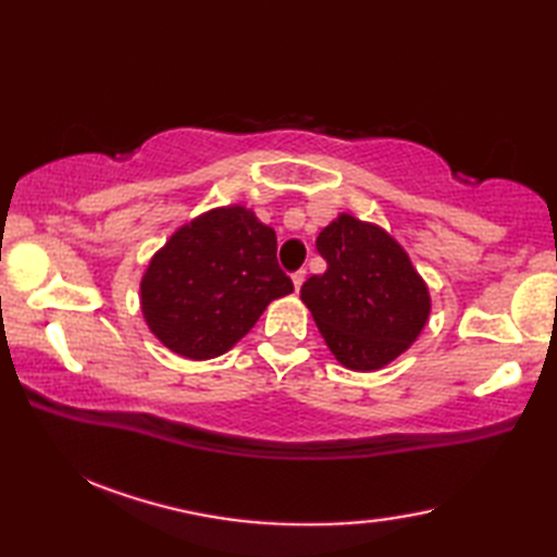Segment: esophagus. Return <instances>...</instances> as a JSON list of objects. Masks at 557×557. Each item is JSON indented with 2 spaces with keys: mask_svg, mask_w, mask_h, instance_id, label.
Returning <instances> with one entry per match:
<instances>
[{
  "mask_svg": "<svg viewBox=\"0 0 557 557\" xmlns=\"http://www.w3.org/2000/svg\"><path fill=\"white\" fill-rule=\"evenodd\" d=\"M304 280H306V270H297V272H292V282H294V289H301V285H304Z\"/></svg>",
  "mask_w": 557,
  "mask_h": 557,
  "instance_id": "obj_1",
  "label": "esophagus"
}]
</instances>
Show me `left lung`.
<instances>
[{
	"instance_id": "1",
	"label": "left lung",
	"mask_w": 557,
	"mask_h": 557,
	"mask_svg": "<svg viewBox=\"0 0 557 557\" xmlns=\"http://www.w3.org/2000/svg\"><path fill=\"white\" fill-rule=\"evenodd\" d=\"M315 248L327 268L304 282L301 299L325 345L351 371L383 369L429 321V287L393 236L351 215L330 222Z\"/></svg>"
}]
</instances>
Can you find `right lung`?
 <instances>
[{
    "label": "right lung",
    "instance_id": "add662e5",
    "mask_svg": "<svg viewBox=\"0 0 557 557\" xmlns=\"http://www.w3.org/2000/svg\"><path fill=\"white\" fill-rule=\"evenodd\" d=\"M294 292L277 265L275 230L242 206L210 210L176 230L140 280V309L164 347L215 359Z\"/></svg>",
    "mask_w": 557,
    "mask_h": 557
}]
</instances>
